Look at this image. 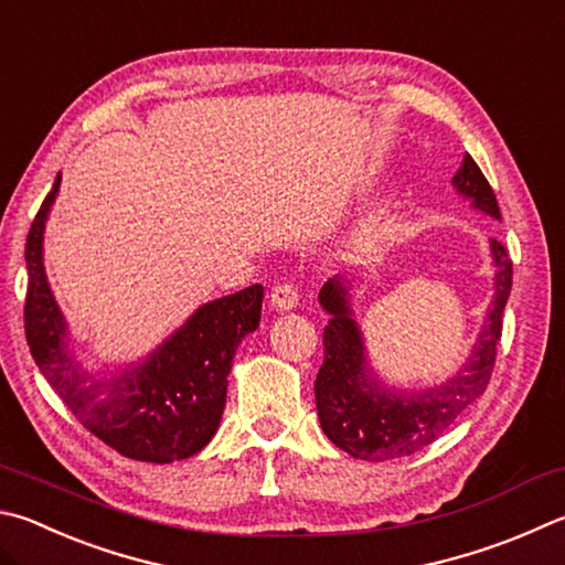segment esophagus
<instances>
[{"instance_id": "esophagus-1", "label": "esophagus", "mask_w": 565, "mask_h": 565, "mask_svg": "<svg viewBox=\"0 0 565 565\" xmlns=\"http://www.w3.org/2000/svg\"><path fill=\"white\" fill-rule=\"evenodd\" d=\"M271 306L276 311H291L299 306V289L291 281H281L271 289Z\"/></svg>"}]
</instances>
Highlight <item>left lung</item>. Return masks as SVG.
Listing matches in <instances>:
<instances>
[{"label":"left lung","instance_id":"8db88e82","mask_svg":"<svg viewBox=\"0 0 565 565\" xmlns=\"http://www.w3.org/2000/svg\"><path fill=\"white\" fill-rule=\"evenodd\" d=\"M455 188L475 200V207L501 220L497 194L471 156H465ZM497 264V296L484 331L467 365L445 385L423 393H393L375 381L365 363L361 331L348 309L345 289L338 279L323 284V309L331 313L323 331V365L316 375V409L326 437L358 459L383 461L413 455L445 433L475 399L484 393L494 373L497 348L504 326V306L511 291L514 264L501 242L491 239Z\"/></svg>","mask_w":565,"mask_h":565}]
</instances>
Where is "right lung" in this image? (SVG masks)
Here are the masks:
<instances>
[{
  "label": "right lung",
  "instance_id": "right-lung-1",
  "mask_svg": "<svg viewBox=\"0 0 565 565\" xmlns=\"http://www.w3.org/2000/svg\"><path fill=\"white\" fill-rule=\"evenodd\" d=\"M61 175L41 202L26 237V343L41 375L81 425L118 455L168 465L198 455L217 433L232 358L259 326L264 286L204 303L138 367L96 381L66 351V323L41 262L44 222Z\"/></svg>",
  "mask_w": 565,
  "mask_h": 565
}]
</instances>
